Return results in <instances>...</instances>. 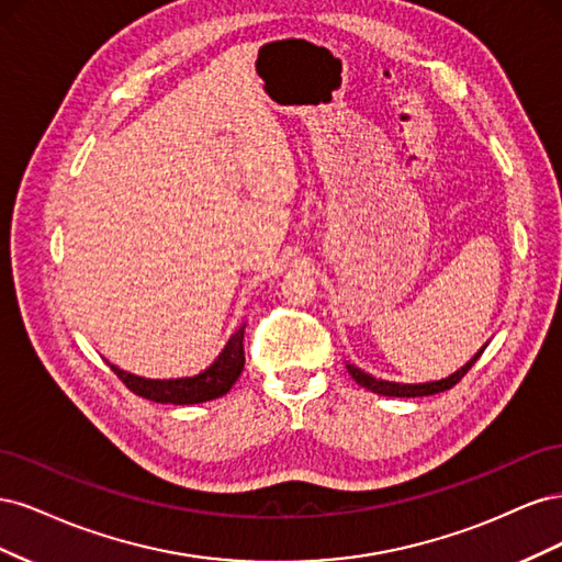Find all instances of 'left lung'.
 Wrapping results in <instances>:
<instances>
[{
    "instance_id": "1",
    "label": "left lung",
    "mask_w": 562,
    "mask_h": 562,
    "mask_svg": "<svg viewBox=\"0 0 562 562\" xmlns=\"http://www.w3.org/2000/svg\"><path fill=\"white\" fill-rule=\"evenodd\" d=\"M487 342L481 347V351L473 356V359L469 363H464L459 370H454L452 375L443 378V380H434V382H422V384H403V382H389V380H378L372 378L370 372L361 370L359 366H353L347 361V372L351 375V380L356 384H361L363 389L368 391H375V394H382V396H396V398H417V396H434V394H440V391H448L452 389L459 380H462L467 372L471 370V366L481 359V353L485 351Z\"/></svg>"
}]
</instances>
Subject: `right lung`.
<instances>
[{
    "mask_svg": "<svg viewBox=\"0 0 562 562\" xmlns=\"http://www.w3.org/2000/svg\"><path fill=\"white\" fill-rule=\"evenodd\" d=\"M244 328H236L234 335L227 339L225 349L220 351L217 359L201 370L199 375L192 378H178V380H147L140 375H133L122 368L110 363V368L116 372V378L122 380L135 396H143L155 403H173V405H192V403H206L213 398L225 396L227 391L239 380L246 356H244Z\"/></svg>",
    "mask_w": 562,
    "mask_h": 562,
    "instance_id": "add662e5",
    "label": "right lung"
}]
</instances>
